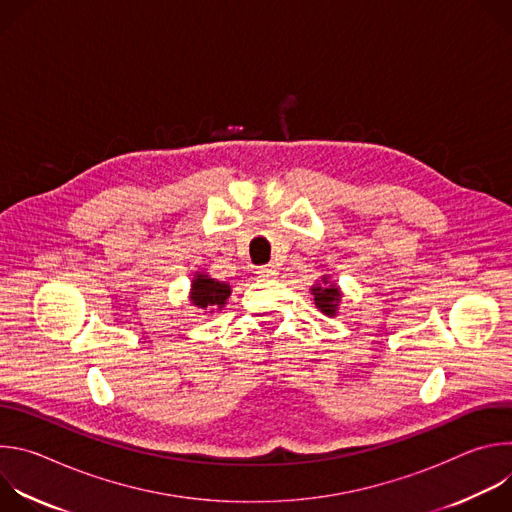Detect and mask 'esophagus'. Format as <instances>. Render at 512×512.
Here are the masks:
<instances>
[{"label":"esophagus","mask_w":512,"mask_h":512,"mask_svg":"<svg viewBox=\"0 0 512 512\" xmlns=\"http://www.w3.org/2000/svg\"><path fill=\"white\" fill-rule=\"evenodd\" d=\"M259 277H275L277 275V267L275 265H263L257 269Z\"/></svg>","instance_id":"34e87169"}]
</instances>
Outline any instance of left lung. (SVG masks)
<instances>
[{
	"mask_svg": "<svg viewBox=\"0 0 512 512\" xmlns=\"http://www.w3.org/2000/svg\"><path fill=\"white\" fill-rule=\"evenodd\" d=\"M312 302L324 316H338V306L342 304V291L336 281L330 279V275H322L320 281H316L310 287Z\"/></svg>",
	"mask_w": 512,
	"mask_h": 512,
	"instance_id": "obj_1",
	"label": "left lung"
}]
</instances>
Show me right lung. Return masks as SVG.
<instances>
[{
	"mask_svg": "<svg viewBox=\"0 0 512 512\" xmlns=\"http://www.w3.org/2000/svg\"><path fill=\"white\" fill-rule=\"evenodd\" d=\"M231 296V285L227 281H218L210 277L206 271H194L188 300L194 308L206 312L208 316L214 312L225 310Z\"/></svg>",
	"mask_w": 512,
	"mask_h": 512,
	"instance_id": "1",
	"label": "right lung"
}]
</instances>
